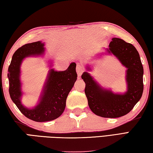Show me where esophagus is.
Listing matches in <instances>:
<instances>
[{"label": "esophagus", "instance_id": "1", "mask_svg": "<svg viewBox=\"0 0 153 153\" xmlns=\"http://www.w3.org/2000/svg\"><path fill=\"white\" fill-rule=\"evenodd\" d=\"M76 71H77V76H78V77H80L83 72L84 71V69L81 65L79 64V63H77V67H76Z\"/></svg>", "mask_w": 153, "mask_h": 153}]
</instances>
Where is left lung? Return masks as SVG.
Here are the masks:
<instances>
[{"instance_id": "1", "label": "left lung", "mask_w": 153, "mask_h": 153, "mask_svg": "<svg viewBox=\"0 0 153 153\" xmlns=\"http://www.w3.org/2000/svg\"><path fill=\"white\" fill-rule=\"evenodd\" d=\"M105 50L106 54L113 55L126 68V91L115 93L104 88L87 71L83 73L82 78L85 83V94L90 110L101 117L118 118L130 112L142 97L143 67L137 49L121 39L112 38L109 48ZM86 69L91 70L89 65Z\"/></svg>"}]
</instances>
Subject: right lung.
Segmentation results:
<instances>
[{
    "instance_id": "obj_1",
    "label": "right lung",
    "mask_w": 153,
    "mask_h": 153,
    "mask_svg": "<svg viewBox=\"0 0 153 153\" xmlns=\"http://www.w3.org/2000/svg\"><path fill=\"white\" fill-rule=\"evenodd\" d=\"M45 43L37 41L27 43L19 48L13 54L8 69L10 98L23 115L35 122L53 120L62 114L66 105V99L77 79L76 63H71L65 71H56L51 68L50 62L45 84L38 103L32 108L22 104L23 95L21 80V66L23 61L29 57H43L45 53Z\"/></svg>"
}]
</instances>
